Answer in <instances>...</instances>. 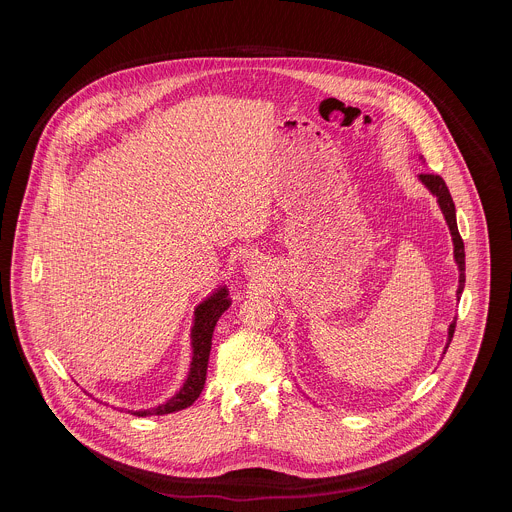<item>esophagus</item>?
<instances>
[{
    "mask_svg": "<svg viewBox=\"0 0 512 512\" xmlns=\"http://www.w3.org/2000/svg\"><path fill=\"white\" fill-rule=\"evenodd\" d=\"M261 273H263L261 261H249V263L245 265V275H249V277H259Z\"/></svg>",
    "mask_w": 512,
    "mask_h": 512,
    "instance_id": "obj_1",
    "label": "esophagus"
}]
</instances>
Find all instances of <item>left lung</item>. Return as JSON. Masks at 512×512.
<instances>
[{"mask_svg": "<svg viewBox=\"0 0 512 512\" xmlns=\"http://www.w3.org/2000/svg\"><path fill=\"white\" fill-rule=\"evenodd\" d=\"M419 180L425 184V188L437 198V204H440L444 216H446V223L450 227V233H452V241H454V259L458 263V269H460V285H458V291L456 296L460 300L462 291H464V283H466V255H464V241L460 237V231H458V225H456V206H454V200H452V194L444 182L442 176L437 174H419ZM454 330H456V322L450 324V330H448V344H446V350L454 338ZM446 354V352H444Z\"/></svg>", "mask_w": 512, "mask_h": 512, "instance_id": "obj_1", "label": "left lung"}]
</instances>
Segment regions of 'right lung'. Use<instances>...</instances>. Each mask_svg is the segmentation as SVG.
<instances>
[{
  "instance_id": "obj_1",
  "label": "right lung",
  "mask_w": 512,
  "mask_h": 512,
  "mask_svg": "<svg viewBox=\"0 0 512 512\" xmlns=\"http://www.w3.org/2000/svg\"><path fill=\"white\" fill-rule=\"evenodd\" d=\"M231 298L227 287L216 289L210 298H206L200 306L194 310V326H192V362H190V371L188 379L184 381L182 389L164 405H158L154 409H143V411H133V415L145 417V415H166L174 413L180 409L190 407L202 393L204 381H206V369H208V356H210V346H212V332L218 322V318L223 316L225 310H229Z\"/></svg>"
}]
</instances>
